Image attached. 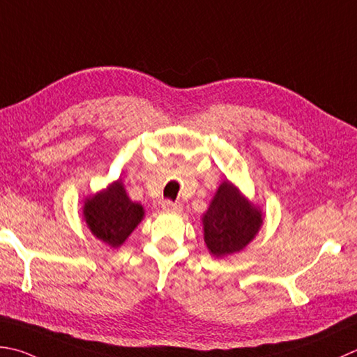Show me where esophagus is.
I'll list each match as a JSON object with an SVG mask.
<instances>
[{
	"mask_svg": "<svg viewBox=\"0 0 357 357\" xmlns=\"http://www.w3.org/2000/svg\"><path fill=\"white\" fill-rule=\"evenodd\" d=\"M162 211H165V212H181V204H179V202H173L170 199H165L162 202Z\"/></svg>",
	"mask_w": 357,
	"mask_h": 357,
	"instance_id": "34e87169",
	"label": "esophagus"
}]
</instances>
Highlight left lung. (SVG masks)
<instances>
[{
	"instance_id": "8db88e82",
	"label": "left lung",
	"mask_w": 357,
	"mask_h": 357,
	"mask_svg": "<svg viewBox=\"0 0 357 357\" xmlns=\"http://www.w3.org/2000/svg\"><path fill=\"white\" fill-rule=\"evenodd\" d=\"M263 225L261 211L232 183L225 181L202 215L204 241L213 257L240 252L255 238Z\"/></svg>"
}]
</instances>
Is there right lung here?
Masks as SVG:
<instances>
[{
	"label": "right lung",
	"mask_w": 357,
	"mask_h": 357,
	"mask_svg": "<svg viewBox=\"0 0 357 357\" xmlns=\"http://www.w3.org/2000/svg\"><path fill=\"white\" fill-rule=\"evenodd\" d=\"M144 215V207L128 198L119 179L86 198L83 206V216L91 234L114 249L122 246Z\"/></svg>",
	"instance_id": "add662e5"
}]
</instances>
